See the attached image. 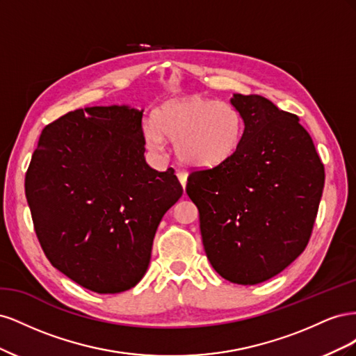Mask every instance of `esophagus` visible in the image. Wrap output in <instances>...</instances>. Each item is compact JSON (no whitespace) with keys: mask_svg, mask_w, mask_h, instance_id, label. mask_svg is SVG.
I'll return each mask as SVG.
<instances>
[{"mask_svg":"<svg viewBox=\"0 0 356 356\" xmlns=\"http://www.w3.org/2000/svg\"><path fill=\"white\" fill-rule=\"evenodd\" d=\"M177 177H178V179H179V182H181V186L186 188V184H187V177H188V174L186 170H178L177 172Z\"/></svg>","mask_w":356,"mask_h":356,"instance_id":"obj_1","label":"esophagus"}]
</instances>
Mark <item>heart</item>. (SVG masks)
Listing matches in <instances>:
<instances>
[{
  "instance_id": "obj_1",
  "label": "heart",
  "mask_w": 356,
  "mask_h": 356,
  "mask_svg": "<svg viewBox=\"0 0 356 356\" xmlns=\"http://www.w3.org/2000/svg\"><path fill=\"white\" fill-rule=\"evenodd\" d=\"M145 145L165 152V138L174 141L177 157L193 168L224 163L238 149L243 136V118L229 102L190 95L161 104L153 122L143 129Z\"/></svg>"
}]
</instances>
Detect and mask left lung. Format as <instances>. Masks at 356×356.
Here are the masks:
<instances>
[{"instance_id": "left-lung-1", "label": "left lung", "mask_w": 356, "mask_h": 356, "mask_svg": "<svg viewBox=\"0 0 356 356\" xmlns=\"http://www.w3.org/2000/svg\"><path fill=\"white\" fill-rule=\"evenodd\" d=\"M243 136L224 163L191 172L204 252L239 285L267 281L305 251L324 190V165L298 117L260 95L234 93Z\"/></svg>"}]
</instances>
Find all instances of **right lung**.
<instances>
[{"label": "right lung", "instance_id": "obj_1", "mask_svg": "<svg viewBox=\"0 0 356 356\" xmlns=\"http://www.w3.org/2000/svg\"><path fill=\"white\" fill-rule=\"evenodd\" d=\"M143 113L110 105L62 115L42 129L25 177L49 261L98 294L141 281L159 224L182 196L174 169L147 165Z\"/></svg>", "mask_w": 356, "mask_h": 356}]
</instances>
